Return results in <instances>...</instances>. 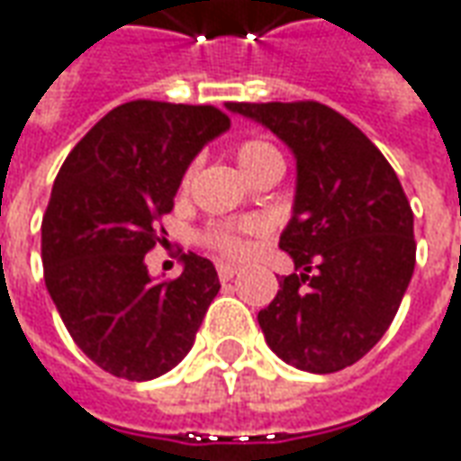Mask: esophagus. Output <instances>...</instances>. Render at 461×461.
Returning <instances> with one entry per match:
<instances>
[{
	"instance_id": "esophagus-1",
	"label": "esophagus",
	"mask_w": 461,
	"mask_h": 461,
	"mask_svg": "<svg viewBox=\"0 0 461 461\" xmlns=\"http://www.w3.org/2000/svg\"><path fill=\"white\" fill-rule=\"evenodd\" d=\"M216 273H219V280H231L237 276V265H230V262H219L216 265Z\"/></svg>"
}]
</instances>
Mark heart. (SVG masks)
Instances as JSON below:
<instances>
[{
    "label": "heart",
    "mask_w": 461,
    "mask_h": 461,
    "mask_svg": "<svg viewBox=\"0 0 461 461\" xmlns=\"http://www.w3.org/2000/svg\"><path fill=\"white\" fill-rule=\"evenodd\" d=\"M237 163L245 170V176H249L255 167L260 166L262 160L267 158H278V150L262 140H247L242 145H237ZM260 231V221H245V224H216V227H209V230L201 234V240L209 247H214L219 252L230 255V258H237L245 252V237L247 234H255Z\"/></svg>",
    "instance_id": "1"
}]
</instances>
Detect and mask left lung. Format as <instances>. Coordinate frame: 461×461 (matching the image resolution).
Segmentation results:
<instances>
[{
  "mask_svg": "<svg viewBox=\"0 0 461 461\" xmlns=\"http://www.w3.org/2000/svg\"><path fill=\"white\" fill-rule=\"evenodd\" d=\"M295 158L294 216L280 234L298 273L258 313L283 362L326 375L362 359L395 319L416 265L413 212L385 155L319 102H230Z\"/></svg>",
  "mask_w": 461,
  "mask_h": 461,
  "instance_id": "obj_1",
  "label": "left lung"
}]
</instances>
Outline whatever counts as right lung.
Listing matches in <instances>:
<instances>
[{
  "mask_svg": "<svg viewBox=\"0 0 461 461\" xmlns=\"http://www.w3.org/2000/svg\"><path fill=\"white\" fill-rule=\"evenodd\" d=\"M227 130L216 106L137 99L96 122L58 170L42 216L45 288L81 352L114 377L142 383L173 370L221 288L196 252L163 283L145 255L191 160Z\"/></svg>",
  "mask_w": 461,
  "mask_h": 461,
  "instance_id": "right-lung-1",
  "label": "right lung"
}]
</instances>
